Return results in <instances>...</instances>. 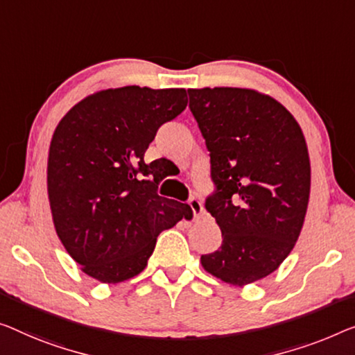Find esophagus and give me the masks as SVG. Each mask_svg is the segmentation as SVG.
I'll use <instances>...</instances> for the list:
<instances>
[{"instance_id":"34e87169","label":"esophagus","mask_w":355,"mask_h":355,"mask_svg":"<svg viewBox=\"0 0 355 355\" xmlns=\"http://www.w3.org/2000/svg\"><path fill=\"white\" fill-rule=\"evenodd\" d=\"M189 207L193 210V216L194 218H200V216L204 215V207H202V202L198 198H191L189 199Z\"/></svg>"}]
</instances>
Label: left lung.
<instances>
[{"label": "left lung", "mask_w": 355, "mask_h": 355, "mask_svg": "<svg viewBox=\"0 0 355 355\" xmlns=\"http://www.w3.org/2000/svg\"><path fill=\"white\" fill-rule=\"evenodd\" d=\"M188 94L216 184L205 209L223 237L200 264L244 287L276 271L298 241L311 193L308 145L293 114L271 95L245 87Z\"/></svg>", "instance_id": "8db88e82"}]
</instances>
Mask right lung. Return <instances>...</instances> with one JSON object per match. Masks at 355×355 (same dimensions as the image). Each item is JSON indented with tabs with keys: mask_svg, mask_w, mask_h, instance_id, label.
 <instances>
[{
	"mask_svg": "<svg viewBox=\"0 0 355 355\" xmlns=\"http://www.w3.org/2000/svg\"><path fill=\"white\" fill-rule=\"evenodd\" d=\"M187 105L184 89H105L55 127L47 156L52 221L68 255L98 282L139 276L157 236L193 216L188 204L157 196L162 178L144 159L157 129Z\"/></svg>",
	"mask_w": 355,
	"mask_h": 355,
	"instance_id": "1",
	"label": "right lung"
}]
</instances>
